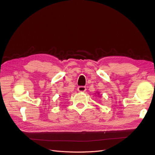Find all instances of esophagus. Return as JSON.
Segmentation results:
<instances>
[{"instance_id": "esophagus-1", "label": "esophagus", "mask_w": 155, "mask_h": 155, "mask_svg": "<svg viewBox=\"0 0 155 155\" xmlns=\"http://www.w3.org/2000/svg\"><path fill=\"white\" fill-rule=\"evenodd\" d=\"M86 91V87H83V86H81V87H79L78 88V92H83Z\"/></svg>"}]
</instances>
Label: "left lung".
Listing matches in <instances>:
<instances>
[{
    "mask_svg": "<svg viewBox=\"0 0 155 155\" xmlns=\"http://www.w3.org/2000/svg\"><path fill=\"white\" fill-rule=\"evenodd\" d=\"M96 93H97V96H99V97H101V96L100 95V92H97Z\"/></svg>",
    "mask_w": 155,
    "mask_h": 155,
    "instance_id": "8db88e82",
    "label": "left lung"
}]
</instances>
